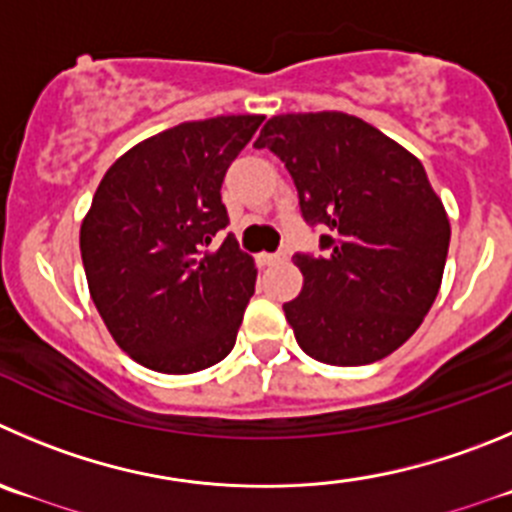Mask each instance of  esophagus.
<instances>
[{"instance_id":"1","label":"esophagus","mask_w":512,"mask_h":512,"mask_svg":"<svg viewBox=\"0 0 512 512\" xmlns=\"http://www.w3.org/2000/svg\"><path fill=\"white\" fill-rule=\"evenodd\" d=\"M265 265H275V262H283L285 260V252H267V255L260 257Z\"/></svg>"}]
</instances>
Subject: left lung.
I'll return each mask as SVG.
<instances>
[{
  "mask_svg": "<svg viewBox=\"0 0 512 512\" xmlns=\"http://www.w3.org/2000/svg\"><path fill=\"white\" fill-rule=\"evenodd\" d=\"M298 189L321 252H295L303 290L283 305L295 341L331 366H366L407 341L432 308L450 219L407 148L348 113H288L262 126Z\"/></svg>",
  "mask_w": 512,
  "mask_h": 512,
  "instance_id": "8db88e82",
  "label": "left lung"
}]
</instances>
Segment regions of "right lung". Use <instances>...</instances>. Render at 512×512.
Instances as JSON below:
<instances>
[{"mask_svg": "<svg viewBox=\"0 0 512 512\" xmlns=\"http://www.w3.org/2000/svg\"><path fill=\"white\" fill-rule=\"evenodd\" d=\"M262 116H219L156 133L105 171L80 227L90 298L146 369L194 374L234 348L257 270L227 234L222 181Z\"/></svg>", "mask_w": 512, "mask_h": 512, "instance_id": "1", "label": "right lung"}]
</instances>
